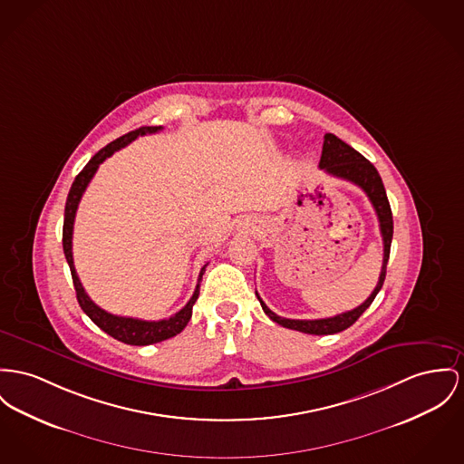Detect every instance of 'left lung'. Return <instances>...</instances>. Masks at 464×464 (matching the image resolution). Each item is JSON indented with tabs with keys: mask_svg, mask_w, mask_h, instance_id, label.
<instances>
[{
	"mask_svg": "<svg viewBox=\"0 0 464 464\" xmlns=\"http://www.w3.org/2000/svg\"><path fill=\"white\" fill-rule=\"evenodd\" d=\"M320 169H324L327 174L346 179L353 185L359 186L370 198L376 217L380 221V232H382V239H383V264H382V273L378 283L374 286V290L371 292L370 297L355 309L341 313L331 318H318V320H292V318H283L278 316L276 313H273L271 309L266 306V303L260 299V295L256 294L262 309L266 311V314L276 322L279 325L286 327V329H294L304 334H314V336H324V334H336L344 329H348L350 325H353L357 322V318L370 308L371 303L374 301L376 294L380 292L383 281H385V273H387V262H389V255H391V243H392V232H394V223H392V211H391V204L385 193V188L382 183V178L378 174V170L374 169V165L368 161L364 156L359 151H355L353 148H350L346 142H343L336 135L333 133H325L324 137V148H322V158H320Z\"/></svg>",
	"mask_w": 464,
	"mask_h": 464,
	"instance_id": "left-lung-1",
	"label": "left lung"
}]
</instances>
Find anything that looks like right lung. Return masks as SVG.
<instances>
[{
    "instance_id": "right-lung-1",
    "label": "right lung",
    "mask_w": 464,
    "mask_h": 464,
    "mask_svg": "<svg viewBox=\"0 0 464 464\" xmlns=\"http://www.w3.org/2000/svg\"><path fill=\"white\" fill-rule=\"evenodd\" d=\"M161 126H140L139 130H133L130 133H126L123 137L116 139L114 142L107 144L103 150H100L96 155L88 161V165L77 174L73 185L68 191V198H66V206H64V221H63V251L66 256V262L70 266V273L73 279V286H75V294H77V301L81 304L82 311L93 320L94 324L107 333L109 336H112L114 340L121 341L126 344H135V346H144V344H153L160 341L174 338L176 334H179L186 327V324L191 318V308L195 304V301L198 299V292H200V281L202 275L206 271V266L200 269L198 275V283L197 288L191 295V299L186 303L183 309H179L176 314H172L170 318L165 320H139V318H131V316H118L112 313H107L105 309L96 306L93 301L90 299V295L86 294L81 279L77 276L75 266H73V256H72V234H73V221H75V213L81 202L82 193L86 191V188L90 185V181L93 179L94 172L98 170L100 163H103L109 156L114 155L118 150H121L124 146H128L131 140H135L139 135H148V133H156L160 131Z\"/></svg>"
}]
</instances>
